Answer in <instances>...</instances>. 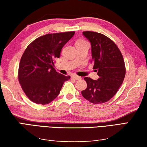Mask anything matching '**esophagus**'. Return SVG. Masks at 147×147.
Wrapping results in <instances>:
<instances>
[{"mask_svg":"<svg viewBox=\"0 0 147 147\" xmlns=\"http://www.w3.org/2000/svg\"><path fill=\"white\" fill-rule=\"evenodd\" d=\"M71 78L74 79H76V80H80V79H81V77L78 76H76V75H72L71 76Z\"/></svg>","mask_w":147,"mask_h":147,"instance_id":"34e87169","label":"esophagus"}]
</instances>
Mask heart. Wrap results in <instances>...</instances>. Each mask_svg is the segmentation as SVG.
<instances>
[{
	"mask_svg": "<svg viewBox=\"0 0 147 147\" xmlns=\"http://www.w3.org/2000/svg\"><path fill=\"white\" fill-rule=\"evenodd\" d=\"M85 42V41H84V40H79V41H78V42Z\"/></svg>",
	"mask_w": 147,
	"mask_h": 147,
	"instance_id": "b5f03b06",
	"label": "heart"
}]
</instances>
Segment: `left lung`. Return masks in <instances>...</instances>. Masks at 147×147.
Masks as SVG:
<instances>
[{
  "instance_id": "8db88e82",
  "label": "left lung",
  "mask_w": 147,
  "mask_h": 147,
  "mask_svg": "<svg viewBox=\"0 0 147 147\" xmlns=\"http://www.w3.org/2000/svg\"><path fill=\"white\" fill-rule=\"evenodd\" d=\"M83 34L91 44V62L99 78H84L87 87L81 94L92 103H105L113 97L124 81L126 68L123 57L117 45L106 36L92 31L83 32Z\"/></svg>"
}]
</instances>
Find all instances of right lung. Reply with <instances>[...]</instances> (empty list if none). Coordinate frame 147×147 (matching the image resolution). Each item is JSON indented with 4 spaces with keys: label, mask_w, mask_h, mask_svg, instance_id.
I'll return each instance as SVG.
<instances>
[{
    "label": "right lung",
    "mask_w": 147,
    "mask_h": 147,
    "mask_svg": "<svg viewBox=\"0 0 147 147\" xmlns=\"http://www.w3.org/2000/svg\"><path fill=\"white\" fill-rule=\"evenodd\" d=\"M75 32L47 34L28 45L19 66V81L26 96L34 103L45 105L59 94L64 83L70 76L54 68V60L59 58L62 47Z\"/></svg>",
    "instance_id": "right-lung-1"
}]
</instances>
